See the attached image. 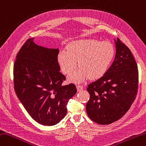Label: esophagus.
Segmentation results:
<instances>
[{
  "label": "esophagus",
  "mask_w": 146,
  "mask_h": 146,
  "mask_svg": "<svg viewBox=\"0 0 146 146\" xmlns=\"http://www.w3.org/2000/svg\"><path fill=\"white\" fill-rule=\"evenodd\" d=\"M76 88H77V90H78V92H80V91H81L82 90H83V88H84V87H83L82 85H76Z\"/></svg>",
  "instance_id": "34e87169"
}]
</instances>
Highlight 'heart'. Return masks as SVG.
Here are the masks:
<instances>
[{"mask_svg":"<svg viewBox=\"0 0 146 146\" xmlns=\"http://www.w3.org/2000/svg\"><path fill=\"white\" fill-rule=\"evenodd\" d=\"M115 47L109 41L101 42L96 39H82L69 43L66 52L58 56L61 71L70 75L77 68L80 69L69 76L71 82L80 83L89 78H101L108 71L115 58Z\"/></svg>","mask_w":146,"mask_h":146,"instance_id":"heart-1","label":"heart"}]
</instances>
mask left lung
I'll return each mask as SVG.
<instances>
[{"label": "left lung", "instance_id": "8db88e82", "mask_svg": "<svg viewBox=\"0 0 146 146\" xmlns=\"http://www.w3.org/2000/svg\"><path fill=\"white\" fill-rule=\"evenodd\" d=\"M115 58L106 73L88 85V116L99 125H109L125 115L135 100L138 88L137 65L130 50L114 38Z\"/></svg>", "mask_w": 146, "mask_h": 146}]
</instances>
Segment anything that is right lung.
Here are the masks:
<instances>
[{
    "mask_svg": "<svg viewBox=\"0 0 146 146\" xmlns=\"http://www.w3.org/2000/svg\"><path fill=\"white\" fill-rule=\"evenodd\" d=\"M33 39H28L16 56L14 90L34 120L52 126L66 115V105L77 90L73 84L62 85L66 77L57 60L59 48L36 45Z\"/></svg>",
    "mask_w": 146,
    "mask_h": 146,
    "instance_id": "right-lung-1",
    "label": "right lung"
}]
</instances>
